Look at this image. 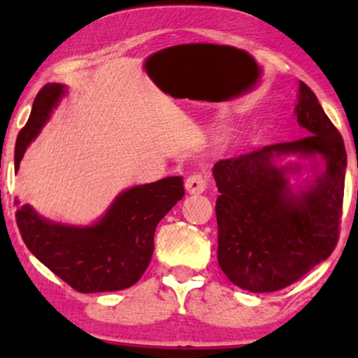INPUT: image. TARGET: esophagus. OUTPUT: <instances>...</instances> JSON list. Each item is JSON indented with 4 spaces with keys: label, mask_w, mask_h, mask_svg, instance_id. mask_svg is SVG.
Here are the masks:
<instances>
[{
    "label": "esophagus",
    "mask_w": 358,
    "mask_h": 358,
    "mask_svg": "<svg viewBox=\"0 0 358 358\" xmlns=\"http://www.w3.org/2000/svg\"><path fill=\"white\" fill-rule=\"evenodd\" d=\"M208 181L210 180L205 173H201V172L192 173L191 177H187V180H186V185H185L186 191L189 194H201L207 189Z\"/></svg>",
    "instance_id": "esophagus-1"
}]
</instances>
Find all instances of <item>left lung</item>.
I'll return each instance as SVG.
<instances>
[{"label":"left lung","instance_id":"1","mask_svg":"<svg viewBox=\"0 0 358 358\" xmlns=\"http://www.w3.org/2000/svg\"><path fill=\"white\" fill-rule=\"evenodd\" d=\"M295 115L308 136L221 159L213 169L220 191L217 264L235 286L250 292H275L299 281L330 256L339 238L344 141L305 82ZM290 152L320 154L326 161L317 185L301 196L289 191V168L273 164L275 155Z\"/></svg>","mask_w":358,"mask_h":358}]
</instances>
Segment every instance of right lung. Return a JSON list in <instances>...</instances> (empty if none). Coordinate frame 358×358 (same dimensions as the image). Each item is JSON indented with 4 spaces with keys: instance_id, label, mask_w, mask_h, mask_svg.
<instances>
[{
    "instance_id": "add662e5",
    "label": "right lung",
    "mask_w": 358,
    "mask_h": 358,
    "mask_svg": "<svg viewBox=\"0 0 358 358\" xmlns=\"http://www.w3.org/2000/svg\"><path fill=\"white\" fill-rule=\"evenodd\" d=\"M63 93V85L47 83L36 96L15 142V172ZM183 196L181 177H169L120 194L107 215L92 227L45 221L19 201H14L15 221L28 250L72 289L82 294L112 292L141 280L153 256L157 222Z\"/></svg>"
}]
</instances>
